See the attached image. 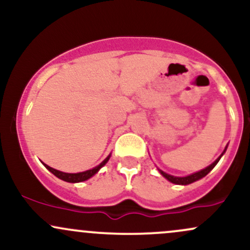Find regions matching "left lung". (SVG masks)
<instances>
[{"instance_id":"obj_1","label":"left lung","mask_w":250,"mask_h":250,"mask_svg":"<svg viewBox=\"0 0 250 250\" xmlns=\"http://www.w3.org/2000/svg\"><path fill=\"white\" fill-rule=\"evenodd\" d=\"M227 147H228V145L226 146V148H225V150L222 151V154L220 155L219 157H217L216 160H215V161L211 163V165H209L208 167H206L205 169H202V170H200V171H196V173H194V174H190V175H188V176H173V175H169V174H167V173H165V171L163 170H161V169H159V171H160V174L162 175L163 177H165V179H167L169 182H171V183H175V185H182V186H187V185H190V183H193V182H195V181H199V180H201L202 179V177H205L206 175H207L208 173H210V170L211 169H213L215 166L217 165V162L220 161V159L221 157L223 156V154L226 153V150H227Z\"/></svg>"}]
</instances>
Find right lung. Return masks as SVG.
<instances>
[{
  "instance_id": "obj_1",
  "label": "right lung",
  "mask_w": 250,
  "mask_h": 250,
  "mask_svg": "<svg viewBox=\"0 0 250 250\" xmlns=\"http://www.w3.org/2000/svg\"><path fill=\"white\" fill-rule=\"evenodd\" d=\"M110 155L109 154L107 157H105L103 161L100 163L99 166H96L95 168L93 169H89V170H85V171H82V173H63V171H60V170H56V169L49 167L48 165H45V163H43L44 165V167L48 169V170L50 171V173H53L55 175L56 177H59L60 180H63L65 181V182H70V183H77V182H83V181H87L88 179H90L91 176H94L97 171L101 169L103 166L105 165L109 161V159H110Z\"/></svg>"
}]
</instances>
